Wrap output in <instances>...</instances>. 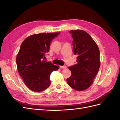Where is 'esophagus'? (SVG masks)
I'll list each match as a JSON object with an SVG mask.
<instances>
[{
	"label": "esophagus",
	"instance_id": "obj_1",
	"mask_svg": "<svg viewBox=\"0 0 120 120\" xmlns=\"http://www.w3.org/2000/svg\"><path fill=\"white\" fill-rule=\"evenodd\" d=\"M60 68L64 69V68H66V66H60Z\"/></svg>",
	"mask_w": 120,
	"mask_h": 120
}]
</instances>
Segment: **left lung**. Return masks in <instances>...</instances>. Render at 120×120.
<instances>
[{
	"instance_id": "1",
	"label": "left lung",
	"mask_w": 120,
	"mask_h": 120,
	"mask_svg": "<svg viewBox=\"0 0 120 120\" xmlns=\"http://www.w3.org/2000/svg\"><path fill=\"white\" fill-rule=\"evenodd\" d=\"M73 52L77 55V63L68 68L71 76L67 79L69 86L77 91L85 90L93 82L100 68V51L91 36L82 30H71Z\"/></svg>"
}]
</instances>
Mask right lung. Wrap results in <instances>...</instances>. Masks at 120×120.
Instances as JSON below:
<instances>
[{
  "label": "right lung",
  "instance_id": "add662e5",
  "mask_svg": "<svg viewBox=\"0 0 120 120\" xmlns=\"http://www.w3.org/2000/svg\"><path fill=\"white\" fill-rule=\"evenodd\" d=\"M60 33H41L28 37L23 41L16 56L19 73L26 85L35 92L49 87L50 74L59 69L46 61L52 41Z\"/></svg>",
  "mask_w": 120,
  "mask_h": 120
}]
</instances>
